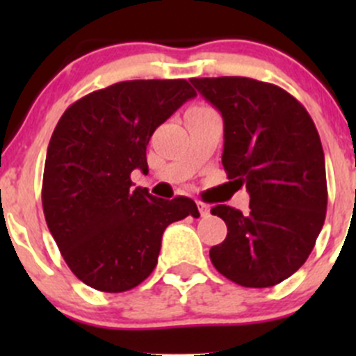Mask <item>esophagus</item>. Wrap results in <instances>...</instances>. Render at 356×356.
I'll return each instance as SVG.
<instances>
[{
    "label": "esophagus",
    "mask_w": 356,
    "mask_h": 356,
    "mask_svg": "<svg viewBox=\"0 0 356 356\" xmlns=\"http://www.w3.org/2000/svg\"><path fill=\"white\" fill-rule=\"evenodd\" d=\"M196 204H198V210H200L201 217H208V215H210V204L203 203V201H198Z\"/></svg>",
    "instance_id": "34e87169"
}]
</instances>
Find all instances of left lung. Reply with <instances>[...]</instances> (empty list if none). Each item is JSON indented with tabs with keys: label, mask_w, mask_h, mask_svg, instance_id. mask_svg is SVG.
<instances>
[{
	"label": "left lung",
	"mask_w": 356,
	"mask_h": 356,
	"mask_svg": "<svg viewBox=\"0 0 356 356\" xmlns=\"http://www.w3.org/2000/svg\"><path fill=\"white\" fill-rule=\"evenodd\" d=\"M224 120L222 165L246 184L250 210L217 204L227 225L210 260L224 277L245 288H270L307 261L327 210L321 138L296 98L248 77L191 79Z\"/></svg>",
	"instance_id": "left-lung-1"
}]
</instances>
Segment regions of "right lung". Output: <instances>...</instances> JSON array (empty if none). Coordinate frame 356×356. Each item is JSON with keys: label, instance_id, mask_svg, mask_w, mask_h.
I'll return each mask as SVG.
<instances>
[{"label": "right lung", "instance_id": "obj_1", "mask_svg": "<svg viewBox=\"0 0 356 356\" xmlns=\"http://www.w3.org/2000/svg\"><path fill=\"white\" fill-rule=\"evenodd\" d=\"M196 91L184 79L125 81L84 96L56 124L46 153L42 210L63 260L84 284L122 293L156 267L167 225L200 217L186 196L132 188L158 125Z\"/></svg>", "mask_w": 356, "mask_h": 356}]
</instances>
